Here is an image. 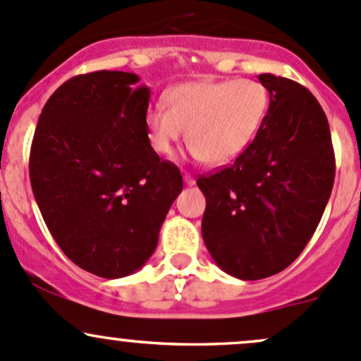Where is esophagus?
Instances as JSON below:
<instances>
[{"instance_id":"34e87169","label":"esophagus","mask_w":361,"mask_h":361,"mask_svg":"<svg viewBox=\"0 0 361 361\" xmlns=\"http://www.w3.org/2000/svg\"><path fill=\"white\" fill-rule=\"evenodd\" d=\"M183 181L188 185V187H192V185H195V180H193V176H190V174H187V173L183 174Z\"/></svg>"}]
</instances>
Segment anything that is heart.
Wrapping results in <instances>:
<instances>
[{"instance_id": "b5f03b06", "label": "heart", "mask_w": 361, "mask_h": 361, "mask_svg": "<svg viewBox=\"0 0 361 361\" xmlns=\"http://www.w3.org/2000/svg\"><path fill=\"white\" fill-rule=\"evenodd\" d=\"M164 100L166 109L155 105L145 116L152 147L168 155L187 130L192 157L209 166H225L244 154L268 111L267 90L250 79L183 82Z\"/></svg>"}]
</instances>
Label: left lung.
I'll list each match as a JSON object with an SVG mask.
<instances>
[{"label": "left lung", "mask_w": 361, "mask_h": 361, "mask_svg": "<svg viewBox=\"0 0 361 361\" xmlns=\"http://www.w3.org/2000/svg\"><path fill=\"white\" fill-rule=\"evenodd\" d=\"M270 105L254 142L228 168L200 176L202 238L214 263L240 280L286 270L313 237L336 176L325 112L305 86L257 75Z\"/></svg>", "instance_id": "1"}]
</instances>
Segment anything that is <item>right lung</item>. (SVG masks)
<instances>
[{
  "label": "right lung",
  "instance_id": "add662e5",
  "mask_svg": "<svg viewBox=\"0 0 361 361\" xmlns=\"http://www.w3.org/2000/svg\"><path fill=\"white\" fill-rule=\"evenodd\" d=\"M133 72L75 75L48 98L29 176L67 257L102 279L138 271L154 254L181 173L161 161L145 126L150 90Z\"/></svg>",
  "mask_w": 361,
  "mask_h": 361
}]
</instances>
